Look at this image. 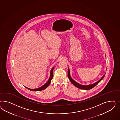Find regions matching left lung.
I'll return each mask as SVG.
<instances>
[{
  "instance_id": "obj_1",
  "label": "left lung",
  "mask_w": 120,
  "mask_h": 120,
  "mask_svg": "<svg viewBox=\"0 0 120 120\" xmlns=\"http://www.w3.org/2000/svg\"><path fill=\"white\" fill-rule=\"evenodd\" d=\"M105 74L103 75V76L102 77V78L100 79V80H99L97 82H95L94 84H90V85H82L81 84H78L77 83H76V81H75L74 80H73L72 79V78L71 77L70 75V72H69V69H68V78L69 79V80H70V81L71 82V83L76 87H78L80 89H84V90H90L91 88H93V87H95L96 85H97L102 80V79L104 78V77L105 76Z\"/></svg>"
}]
</instances>
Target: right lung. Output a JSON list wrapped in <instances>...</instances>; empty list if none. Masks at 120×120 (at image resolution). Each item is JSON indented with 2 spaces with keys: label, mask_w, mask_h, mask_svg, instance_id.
Returning <instances> with one entry per match:
<instances>
[{
  "label": "right lung",
  "mask_w": 120,
  "mask_h": 120,
  "mask_svg": "<svg viewBox=\"0 0 120 120\" xmlns=\"http://www.w3.org/2000/svg\"><path fill=\"white\" fill-rule=\"evenodd\" d=\"M54 67H53L52 68V69H51V75H50V78H49V80H48V81H47V82L46 83V84H44V85L43 86H42V87H39V88H36V89H30V88H28V87H26L25 86V87H26V88H27L28 89H29V90H30V91H42V90H44V89H45V88H46L49 85V84H50V83H51V80L52 79V78H53V69H54Z\"/></svg>",
  "instance_id": "right-lung-1"
}]
</instances>
